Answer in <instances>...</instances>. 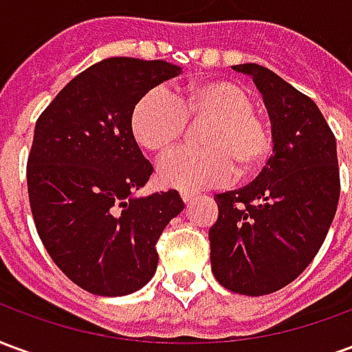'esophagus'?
I'll use <instances>...</instances> for the list:
<instances>
[{"label": "esophagus", "mask_w": 352, "mask_h": 352, "mask_svg": "<svg viewBox=\"0 0 352 352\" xmlns=\"http://www.w3.org/2000/svg\"><path fill=\"white\" fill-rule=\"evenodd\" d=\"M181 199H183L184 204H190V201H194V199H196V194H194V192L183 190L181 192Z\"/></svg>", "instance_id": "34e87169"}]
</instances>
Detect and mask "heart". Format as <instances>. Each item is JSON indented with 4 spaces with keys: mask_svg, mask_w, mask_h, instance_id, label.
<instances>
[{
    "mask_svg": "<svg viewBox=\"0 0 352 352\" xmlns=\"http://www.w3.org/2000/svg\"><path fill=\"white\" fill-rule=\"evenodd\" d=\"M247 90L232 80H206L186 87L177 98L168 88L146 90L131 109L130 130L141 148L164 153L183 138L188 120H207L204 146H181L158 164L162 184L196 192L230 183L262 168L273 153L270 124L252 109Z\"/></svg>",
    "mask_w": 352,
    "mask_h": 352,
    "instance_id": "1",
    "label": "heart"
}]
</instances>
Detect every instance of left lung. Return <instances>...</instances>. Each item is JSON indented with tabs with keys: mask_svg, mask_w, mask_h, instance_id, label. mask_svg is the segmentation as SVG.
I'll return each mask as SVG.
<instances>
[{
	"mask_svg": "<svg viewBox=\"0 0 352 352\" xmlns=\"http://www.w3.org/2000/svg\"><path fill=\"white\" fill-rule=\"evenodd\" d=\"M251 75L270 113L273 154L239 190L214 196L209 230L214 279L232 292H277L311 264L324 243L340 201L336 138L317 103L258 64Z\"/></svg>",
	"mask_w": 352,
	"mask_h": 352,
	"instance_id": "1",
	"label": "left lung"
}]
</instances>
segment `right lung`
<instances>
[{
  "label": "right lung",
  "mask_w": 352,
  "mask_h": 352,
  "mask_svg": "<svg viewBox=\"0 0 352 352\" xmlns=\"http://www.w3.org/2000/svg\"><path fill=\"white\" fill-rule=\"evenodd\" d=\"M179 73L164 60L107 58L69 80L35 122L26 168L35 228L65 277L92 294L145 287L158 237L183 211L177 190L133 198L153 166L130 130L139 98Z\"/></svg>",
  "instance_id": "right-lung-1"
}]
</instances>
